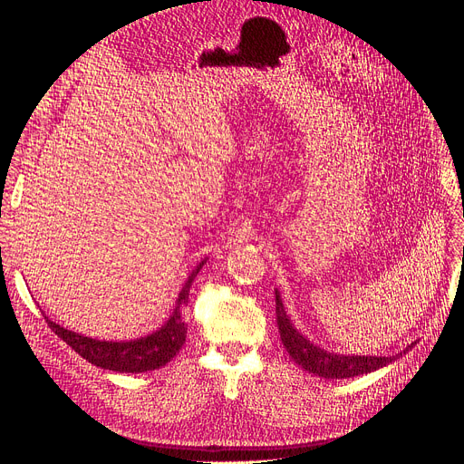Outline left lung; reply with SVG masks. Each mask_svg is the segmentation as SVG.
Masks as SVG:
<instances>
[{"label": "left lung", "mask_w": 464, "mask_h": 464, "mask_svg": "<svg viewBox=\"0 0 464 464\" xmlns=\"http://www.w3.org/2000/svg\"><path fill=\"white\" fill-rule=\"evenodd\" d=\"M275 298H276V325L280 333V341H283L286 353L292 356V360L296 362L298 366H302L305 372L325 377V379H346V377H356L362 373L375 372L397 360V356H346V354L327 353V350H323L317 344L310 343L304 334H300L296 329H294L285 312V305H283V300H280L278 290H275ZM412 346L414 344H411L409 348Z\"/></svg>", "instance_id": "left-lung-1"}]
</instances>
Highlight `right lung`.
Instances as JSON below:
<instances>
[{"instance_id": "1", "label": "right lung", "mask_w": 464, "mask_h": 464, "mask_svg": "<svg viewBox=\"0 0 464 464\" xmlns=\"http://www.w3.org/2000/svg\"><path fill=\"white\" fill-rule=\"evenodd\" d=\"M203 265H205V259L195 266V271H191L186 285L181 286L170 319H168L159 331L141 336V339L120 341V343L96 341V339H91V336H82L79 333L67 331L62 325H58L55 321H50L48 317L44 319L48 323V327L58 334L63 343H67L79 356L89 360L98 368L120 372V373H143V372L159 370L166 366V363L179 353V348L186 343L188 325L181 314H184V307L188 305V300H189L191 283L201 271Z\"/></svg>"}]
</instances>
